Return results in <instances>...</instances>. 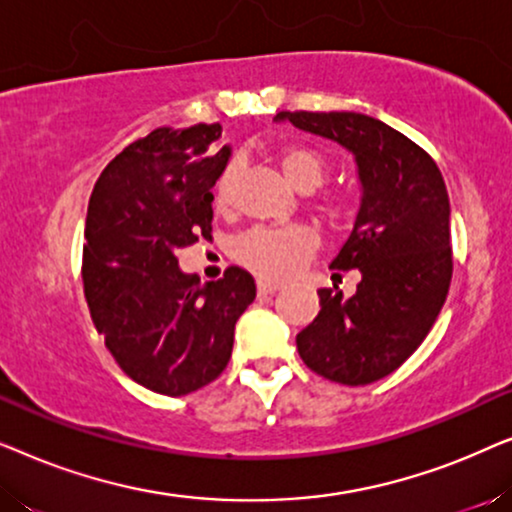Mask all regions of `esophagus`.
<instances>
[{"instance_id": "esophagus-1", "label": "esophagus", "mask_w": 512, "mask_h": 512, "mask_svg": "<svg viewBox=\"0 0 512 512\" xmlns=\"http://www.w3.org/2000/svg\"><path fill=\"white\" fill-rule=\"evenodd\" d=\"M256 286H258V293H261V296H275V293L282 289L277 282H268V279H258Z\"/></svg>"}]
</instances>
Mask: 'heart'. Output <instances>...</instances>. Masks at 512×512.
<instances>
[{
  "mask_svg": "<svg viewBox=\"0 0 512 512\" xmlns=\"http://www.w3.org/2000/svg\"><path fill=\"white\" fill-rule=\"evenodd\" d=\"M286 179L300 191H314L324 184L328 165L321 153L296 146L282 153L279 158ZM240 163L230 160L223 167L214 186L216 205H228L233 200ZM319 237L307 226H254L244 230L233 242V258L242 268H247L265 279H284L296 272L317 249Z\"/></svg>",
  "mask_w": 512,
  "mask_h": 512,
  "instance_id": "heart-1",
  "label": "heart"
}]
</instances>
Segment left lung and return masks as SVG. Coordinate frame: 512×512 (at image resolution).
<instances>
[{"mask_svg":"<svg viewBox=\"0 0 512 512\" xmlns=\"http://www.w3.org/2000/svg\"><path fill=\"white\" fill-rule=\"evenodd\" d=\"M354 156L361 205L331 270H359L354 296L319 289L321 310L298 333L300 359L331 382L361 387L401 366L429 335L452 279L450 198L438 165L380 118L282 111ZM340 277V275H338Z\"/></svg>","mask_w":512,"mask_h":512,"instance_id":"left-lung-1","label":"left lung"}]
</instances>
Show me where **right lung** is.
Returning <instances> with one entry per match:
<instances>
[{
    "instance_id": "obj_1",
    "label": "right lung",
    "mask_w": 512,
    "mask_h": 512,
    "mask_svg": "<svg viewBox=\"0 0 512 512\" xmlns=\"http://www.w3.org/2000/svg\"><path fill=\"white\" fill-rule=\"evenodd\" d=\"M221 125L158 128L118 153L88 202L83 291L97 333L142 387L184 396L216 380L235 324L254 303V277L228 268L202 284L177 249L212 230V188L228 165Z\"/></svg>"
}]
</instances>
